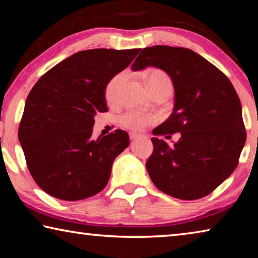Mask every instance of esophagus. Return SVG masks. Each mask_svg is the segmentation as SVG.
Listing matches in <instances>:
<instances>
[{
    "label": "esophagus",
    "instance_id": "34e87169",
    "mask_svg": "<svg viewBox=\"0 0 258 258\" xmlns=\"http://www.w3.org/2000/svg\"><path fill=\"white\" fill-rule=\"evenodd\" d=\"M139 138H145V137H143V135H141V134H138V133H134V132L130 133V139L131 140H135V139H139Z\"/></svg>",
    "mask_w": 258,
    "mask_h": 258
}]
</instances>
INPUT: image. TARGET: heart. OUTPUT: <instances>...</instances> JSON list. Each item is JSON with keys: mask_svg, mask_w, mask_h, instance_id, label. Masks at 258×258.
<instances>
[{"mask_svg": "<svg viewBox=\"0 0 258 258\" xmlns=\"http://www.w3.org/2000/svg\"><path fill=\"white\" fill-rule=\"evenodd\" d=\"M128 73L120 72L116 74L108 82L104 91V95L109 103H115L118 100V93L121 85L127 80ZM146 83L152 94L156 93H171L173 90V83L169 76L159 69H152L146 74ZM156 116L149 112H140L137 110H130L120 117V123L126 128L132 131H142L148 125L154 124Z\"/></svg>", "mask_w": 258, "mask_h": 258, "instance_id": "heart-1", "label": "heart"}]
</instances>
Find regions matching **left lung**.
Segmentation results:
<instances>
[{
    "mask_svg": "<svg viewBox=\"0 0 258 258\" xmlns=\"http://www.w3.org/2000/svg\"><path fill=\"white\" fill-rule=\"evenodd\" d=\"M149 66L167 73L175 91L172 115L152 133H180L181 138L173 146L151 139L148 174L166 195L182 200L203 198L233 173L246 142L238 94L220 69L185 47H146L132 71Z\"/></svg>",
    "mask_w": 258,
    "mask_h": 258,
    "instance_id": "left-lung-1",
    "label": "left lung"
}]
</instances>
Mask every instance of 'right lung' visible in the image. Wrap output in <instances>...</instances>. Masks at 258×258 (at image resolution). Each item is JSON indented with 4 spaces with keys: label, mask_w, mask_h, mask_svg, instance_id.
Listing matches in <instances>:
<instances>
[{
    "label": "right lung",
    "mask_w": 258,
    "mask_h": 258,
    "mask_svg": "<svg viewBox=\"0 0 258 258\" xmlns=\"http://www.w3.org/2000/svg\"><path fill=\"white\" fill-rule=\"evenodd\" d=\"M140 50L77 52L45 73L29 92L18 139L34 181L52 197L76 202L107 185L113 160L130 138L116 130L93 139L94 116L108 111V82Z\"/></svg>",
    "instance_id": "1"
}]
</instances>
